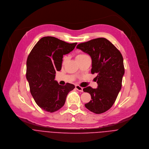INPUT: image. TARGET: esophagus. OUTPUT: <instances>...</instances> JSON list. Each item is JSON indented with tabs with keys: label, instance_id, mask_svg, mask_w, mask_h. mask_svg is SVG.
Here are the masks:
<instances>
[{
	"label": "esophagus",
	"instance_id": "obj_1",
	"mask_svg": "<svg viewBox=\"0 0 149 149\" xmlns=\"http://www.w3.org/2000/svg\"><path fill=\"white\" fill-rule=\"evenodd\" d=\"M76 88L78 91H81V92H83V88L81 87H80V86H79V85H76Z\"/></svg>",
	"mask_w": 149,
	"mask_h": 149
}]
</instances>
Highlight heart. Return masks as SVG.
Returning a JSON list of instances; mask_svg holds the SVG:
<instances>
[{"mask_svg": "<svg viewBox=\"0 0 149 149\" xmlns=\"http://www.w3.org/2000/svg\"><path fill=\"white\" fill-rule=\"evenodd\" d=\"M86 55H84V54H81V55H79L77 56H86Z\"/></svg>", "mask_w": 149, "mask_h": 149, "instance_id": "obj_1", "label": "heart"}]
</instances>
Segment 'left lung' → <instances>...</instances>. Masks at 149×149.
<instances>
[{"instance_id":"8db88e82","label":"left lung","mask_w":149,"mask_h":149,"mask_svg":"<svg viewBox=\"0 0 149 149\" xmlns=\"http://www.w3.org/2000/svg\"><path fill=\"white\" fill-rule=\"evenodd\" d=\"M77 49L91 58L92 74L96 73L97 88H83L90 93L91 100L85 104L90 111L100 114L111 108L122 87L125 73L123 59L120 51L108 40L98 38L77 45Z\"/></svg>"}]
</instances>
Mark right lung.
Here are the masks:
<instances>
[{"label": "right lung", "instance_id": "add662e5", "mask_svg": "<svg viewBox=\"0 0 149 149\" xmlns=\"http://www.w3.org/2000/svg\"><path fill=\"white\" fill-rule=\"evenodd\" d=\"M77 42L69 44L54 37H44L35 45L27 60L26 78L30 93L43 110L54 112L65 104L68 93L75 88L55 80L56 71L62 68V58L72 51Z\"/></svg>", "mask_w": 149, "mask_h": 149}]
</instances>
